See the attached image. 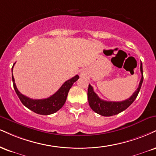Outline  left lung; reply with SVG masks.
<instances>
[{
	"label": "left lung",
	"instance_id": "1",
	"mask_svg": "<svg viewBox=\"0 0 156 156\" xmlns=\"http://www.w3.org/2000/svg\"><path fill=\"white\" fill-rule=\"evenodd\" d=\"M140 71H141L142 78L138 88L129 99H126L124 101H121V102H108V101L102 100L94 91L92 86L89 84L88 100H89V104L91 108L95 112L102 116H112L117 115V114L128 108L136 99L139 92H140V90L141 89L142 82H143V71H142V62L140 63Z\"/></svg>",
	"mask_w": 156,
	"mask_h": 156
}]
</instances>
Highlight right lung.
<instances>
[{
	"label": "right lung",
	"mask_w": 156,
	"mask_h": 156,
	"mask_svg": "<svg viewBox=\"0 0 156 156\" xmlns=\"http://www.w3.org/2000/svg\"><path fill=\"white\" fill-rule=\"evenodd\" d=\"M14 65H13V67H14ZM13 67L12 70H13ZM78 78H79V76L76 75V76L73 77L72 78L65 81L57 92L54 94L52 96L48 97V98L42 99H33L22 94L18 91L16 84H15L14 76L12 75V81L13 85H14V89L22 104L26 108L30 109L35 113L45 115L53 114L54 112L58 111L60 108H62L67 99L69 90L72 87L73 84Z\"/></svg>",
	"instance_id": "obj_1"
}]
</instances>
